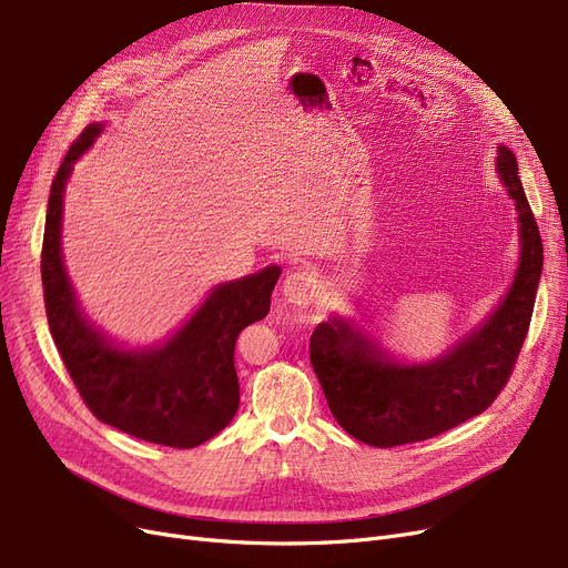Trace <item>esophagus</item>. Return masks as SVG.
<instances>
[{"label": "esophagus", "mask_w": 568, "mask_h": 568, "mask_svg": "<svg viewBox=\"0 0 568 568\" xmlns=\"http://www.w3.org/2000/svg\"><path fill=\"white\" fill-rule=\"evenodd\" d=\"M317 294V276L308 268H297L283 281V297L287 304L306 308Z\"/></svg>", "instance_id": "obj_1"}]
</instances>
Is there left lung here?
<instances>
[{
  "label": "left lung",
  "mask_w": 568,
  "mask_h": 568,
  "mask_svg": "<svg viewBox=\"0 0 568 568\" xmlns=\"http://www.w3.org/2000/svg\"><path fill=\"white\" fill-rule=\"evenodd\" d=\"M497 171L520 220V266L499 308L471 336L429 364L392 362L378 343L341 317L311 336V364L336 423L353 438L394 448L448 432L480 415L506 387L529 332L544 268L534 213L513 151L499 145Z\"/></svg>",
  "instance_id": "1"
}]
</instances>
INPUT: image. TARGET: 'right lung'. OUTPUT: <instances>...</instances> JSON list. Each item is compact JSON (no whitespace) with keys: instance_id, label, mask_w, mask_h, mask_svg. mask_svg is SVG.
I'll return each mask as SVG.
<instances>
[{"instance_id":"1","label":"right lung","mask_w":568,"mask_h":568,"mask_svg":"<svg viewBox=\"0 0 568 568\" xmlns=\"http://www.w3.org/2000/svg\"><path fill=\"white\" fill-rule=\"evenodd\" d=\"M100 132V122H92L69 145L48 196L41 248L48 327L97 420L169 448L202 446L232 423L239 408L234 345L241 329L268 313L281 268L266 266L217 285L200 311L158 348H115L81 313L60 251L62 196L71 164Z\"/></svg>"}]
</instances>
